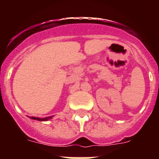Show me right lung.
<instances>
[{
	"mask_svg": "<svg viewBox=\"0 0 159 159\" xmlns=\"http://www.w3.org/2000/svg\"><path fill=\"white\" fill-rule=\"evenodd\" d=\"M52 117H47V118H35V117H30V118L31 119H34V120H38V121H47V120L50 119V118H51Z\"/></svg>",
	"mask_w": 159,
	"mask_h": 159,
	"instance_id": "obj_1",
	"label": "right lung"
}]
</instances>
